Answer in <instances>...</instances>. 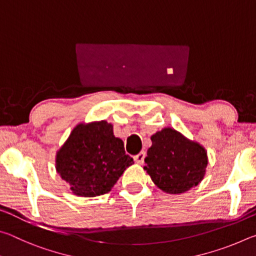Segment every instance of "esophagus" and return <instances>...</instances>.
<instances>
[{"mask_svg":"<svg viewBox=\"0 0 256 256\" xmlns=\"http://www.w3.org/2000/svg\"><path fill=\"white\" fill-rule=\"evenodd\" d=\"M144 157H146V152H144V151H141V152L138 154L134 156V162H138V164H144Z\"/></svg>","mask_w":256,"mask_h":256,"instance_id":"obj_1","label":"esophagus"}]
</instances>
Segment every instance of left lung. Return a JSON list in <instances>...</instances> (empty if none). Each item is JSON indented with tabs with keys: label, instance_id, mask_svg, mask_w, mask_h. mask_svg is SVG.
I'll list each match as a JSON object with an SVG mask.
<instances>
[{
	"label": "left lung",
	"instance_id": "8db88e82",
	"mask_svg": "<svg viewBox=\"0 0 256 256\" xmlns=\"http://www.w3.org/2000/svg\"><path fill=\"white\" fill-rule=\"evenodd\" d=\"M144 167L154 185L170 194H182L204 178L209 162L204 146L172 128L151 136Z\"/></svg>",
	"mask_w": 256,
	"mask_h": 256
}]
</instances>
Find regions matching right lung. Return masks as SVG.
Returning <instances> with one entry per match:
<instances>
[{
    "label": "right lung",
    "instance_id": "add662e5",
    "mask_svg": "<svg viewBox=\"0 0 256 256\" xmlns=\"http://www.w3.org/2000/svg\"><path fill=\"white\" fill-rule=\"evenodd\" d=\"M133 164L106 120L76 124L55 156L56 172L74 196L84 198L110 192Z\"/></svg>",
    "mask_w": 256,
    "mask_h": 256
}]
</instances>
